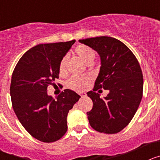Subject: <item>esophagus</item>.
I'll list each match as a JSON object with an SVG mask.
<instances>
[{
	"label": "esophagus",
	"mask_w": 160,
	"mask_h": 160,
	"mask_svg": "<svg viewBox=\"0 0 160 160\" xmlns=\"http://www.w3.org/2000/svg\"><path fill=\"white\" fill-rule=\"evenodd\" d=\"M79 95L81 96L82 98H85L86 96H87V94H86L85 92H80V93H79Z\"/></svg>",
	"instance_id": "34e87169"
}]
</instances>
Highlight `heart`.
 I'll use <instances>...</instances> for the list:
<instances>
[{"label":"heart","mask_w":160,"mask_h":160,"mask_svg":"<svg viewBox=\"0 0 160 160\" xmlns=\"http://www.w3.org/2000/svg\"><path fill=\"white\" fill-rule=\"evenodd\" d=\"M75 52L87 64H91L96 57V52L93 48L86 45H79L75 48ZM66 56L60 61L58 71L60 75H65L66 73ZM90 82L89 76H73L67 82V87L70 90L75 91H82Z\"/></svg>","instance_id":"obj_1"}]
</instances>
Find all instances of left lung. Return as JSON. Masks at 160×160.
<instances>
[{"label": "left lung", "instance_id": "8db88e82", "mask_svg": "<svg viewBox=\"0 0 160 160\" xmlns=\"http://www.w3.org/2000/svg\"><path fill=\"white\" fill-rule=\"evenodd\" d=\"M79 42L93 48L101 58L94 89L87 92L93 101V108L87 113L90 125L101 133L119 132L130 123L142 99L143 78L139 63L131 49L114 38L102 36ZM99 88L110 91L104 100L96 93Z\"/></svg>", "mask_w": 160, "mask_h": 160}]
</instances>
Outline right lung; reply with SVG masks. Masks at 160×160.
Wrapping results in <instances>:
<instances>
[{
    "label": "right lung",
    "instance_id": "right-lung-1",
    "mask_svg": "<svg viewBox=\"0 0 160 160\" xmlns=\"http://www.w3.org/2000/svg\"><path fill=\"white\" fill-rule=\"evenodd\" d=\"M75 40L40 44L23 54L12 74L10 95L13 111L28 132L44 142L60 139L67 131V114L80 98L66 89L56 99L47 87L59 78L60 61Z\"/></svg>",
    "mask_w": 160,
    "mask_h": 160
}]
</instances>
